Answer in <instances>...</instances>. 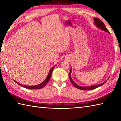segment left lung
I'll use <instances>...</instances> for the list:
<instances>
[{
    "label": "left lung",
    "mask_w": 121,
    "mask_h": 121,
    "mask_svg": "<svg viewBox=\"0 0 121 121\" xmlns=\"http://www.w3.org/2000/svg\"><path fill=\"white\" fill-rule=\"evenodd\" d=\"M94 21H95V25L97 26L98 27H99V28H100V29H102V30H104V31L106 32H108L109 33V32L108 30L107 29V28L105 27V26L104 25V23L103 22L100 20L98 18H94ZM71 70L70 69V73H69V78H70V81H71V82L72 83V84L73 85L74 87H76L78 89H81V90H83V91H88V90H91V89H95L96 88H97L98 87H100L101 86H102L104 83H105V82H107V81H106V82H103L102 83H100V84H99V85H96V86H89V87H82V86H78V85H77L76 83H74L73 80H72V79L71 78Z\"/></svg>",
    "instance_id": "8db88e82"
}]
</instances>
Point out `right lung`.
Wrapping results in <instances>:
<instances>
[{"label": "right lung", "instance_id": "add662e5", "mask_svg": "<svg viewBox=\"0 0 121 121\" xmlns=\"http://www.w3.org/2000/svg\"><path fill=\"white\" fill-rule=\"evenodd\" d=\"M54 67H52L51 70H50V71L49 73V74H48V76L47 77V78L43 82H42L40 84H39L38 85H36V86H25V85H21L20 83L17 82H16L17 84L19 86H22L24 88H27V89H41V88H42L44 87L49 82V81L50 79V77H51V74H52V71H53V69Z\"/></svg>", "mask_w": 121, "mask_h": 121}]
</instances>
